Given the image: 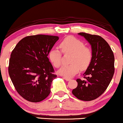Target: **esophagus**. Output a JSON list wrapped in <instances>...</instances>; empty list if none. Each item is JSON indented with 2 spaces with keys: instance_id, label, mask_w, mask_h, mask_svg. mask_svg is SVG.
Segmentation results:
<instances>
[{
  "instance_id": "34e87169",
  "label": "esophagus",
  "mask_w": 123,
  "mask_h": 123,
  "mask_svg": "<svg viewBox=\"0 0 123 123\" xmlns=\"http://www.w3.org/2000/svg\"><path fill=\"white\" fill-rule=\"evenodd\" d=\"M64 79H65L66 81H70V80H71V79H70V78H67V77H65V78H64Z\"/></svg>"
}]
</instances>
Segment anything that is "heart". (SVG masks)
<instances>
[{"instance_id": "1", "label": "heart", "mask_w": 123, "mask_h": 123, "mask_svg": "<svg viewBox=\"0 0 123 123\" xmlns=\"http://www.w3.org/2000/svg\"><path fill=\"white\" fill-rule=\"evenodd\" d=\"M60 47L63 53H71L69 62L71 63L63 65L58 70L60 75L71 77L81 70H85L92 60L91 50L85 47L81 41L73 36H68L61 42ZM49 58L53 65L59 68L62 63V54L57 49H52L49 54Z\"/></svg>"}]
</instances>
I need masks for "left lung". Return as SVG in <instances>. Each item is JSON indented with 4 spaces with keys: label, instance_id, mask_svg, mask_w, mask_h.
Here are the masks:
<instances>
[{
    "label": "left lung",
    "instance_id": "obj_1",
    "mask_svg": "<svg viewBox=\"0 0 123 123\" xmlns=\"http://www.w3.org/2000/svg\"><path fill=\"white\" fill-rule=\"evenodd\" d=\"M90 43L92 60L83 75L85 80L77 79L78 83L72 94L79 99L90 101L105 92L115 72V57L109 44L102 37L88 33H78Z\"/></svg>",
    "mask_w": 123,
    "mask_h": 123
}]
</instances>
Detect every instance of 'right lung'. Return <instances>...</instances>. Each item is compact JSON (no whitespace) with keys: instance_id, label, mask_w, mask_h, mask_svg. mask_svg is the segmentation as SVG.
Returning <instances> with one entry per match:
<instances>
[{"instance_id":"right-lung-1","label":"right lung","mask_w":123,"mask_h":123,"mask_svg":"<svg viewBox=\"0 0 123 123\" xmlns=\"http://www.w3.org/2000/svg\"><path fill=\"white\" fill-rule=\"evenodd\" d=\"M59 39L58 36L37 35L26 36L12 50L8 73L15 90L29 102H39L50 94L57 76L48 58Z\"/></svg>"}]
</instances>
